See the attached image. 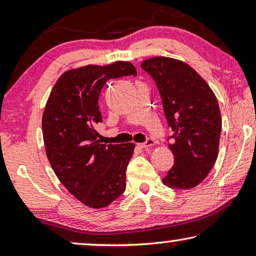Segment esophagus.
I'll return each mask as SVG.
<instances>
[{
  "label": "esophagus",
  "instance_id": "34e87169",
  "mask_svg": "<svg viewBox=\"0 0 256 256\" xmlns=\"http://www.w3.org/2000/svg\"><path fill=\"white\" fill-rule=\"evenodd\" d=\"M154 146H156V142H154L152 138L147 139L146 142L139 144V147H142V148H144V150H150V148H152V147H154Z\"/></svg>",
  "mask_w": 256,
  "mask_h": 256
}]
</instances>
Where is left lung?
<instances>
[{"label":"left lung","mask_w":256,"mask_h":256,"mask_svg":"<svg viewBox=\"0 0 256 256\" xmlns=\"http://www.w3.org/2000/svg\"><path fill=\"white\" fill-rule=\"evenodd\" d=\"M142 68L156 81L172 130L168 147L174 166L164 184L176 190L195 188L218 156L222 114L217 98L204 78L181 60L154 56L142 61Z\"/></svg>","instance_id":"8db88e82"}]
</instances>
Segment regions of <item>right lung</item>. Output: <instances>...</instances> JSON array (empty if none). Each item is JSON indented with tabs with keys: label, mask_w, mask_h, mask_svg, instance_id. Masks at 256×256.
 I'll return each mask as SVG.
<instances>
[{
	"label": "right lung",
	"mask_w": 256,
	"mask_h": 256,
	"mask_svg": "<svg viewBox=\"0 0 256 256\" xmlns=\"http://www.w3.org/2000/svg\"><path fill=\"white\" fill-rule=\"evenodd\" d=\"M136 74L128 61L73 68L58 78L46 102L42 122L46 156L64 188L89 208H106L125 190L136 145L100 142L98 97L110 78Z\"/></svg>",
	"instance_id": "right-lung-1"
}]
</instances>
